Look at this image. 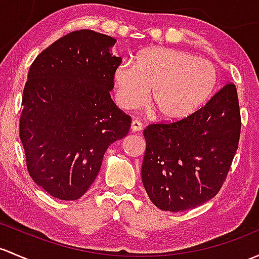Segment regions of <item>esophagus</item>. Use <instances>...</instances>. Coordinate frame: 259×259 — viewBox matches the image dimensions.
<instances>
[{
  "instance_id": "1",
  "label": "esophagus",
  "mask_w": 259,
  "mask_h": 259,
  "mask_svg": "<svg viewBox=\"0 0 259 259\" xmlns=\"http://www.w3.org/2000/svg\"><path fill=\"white\" fill-rule=\"evenodd\" d=\"M143 129V124H141L140 121L139 120H133L132 121V130L134 133H138V132H140V130Z\"/></svg>"
}]
</instances>
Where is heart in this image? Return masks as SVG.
Listing matches in <instances>:
<instances>
[{
  "instance_id": "heart-1",
  "label": "heart",
  "mask_w": 259,
  "mask_h": 259,
  "mask_svg": "<svg viewBox=\"0 0 259 259\" xmlns=\"http://www.w3.org/2000/svg\"><path fill=\"white\" fill-rule=\"evenodd\" d=\"M217 73L211 62L172 48H149L134 65L122 63L114 72L119 105L132 109L149 100L161 119L181 120L194 114L213 91Z\"/></svg>"
}]
</instances>
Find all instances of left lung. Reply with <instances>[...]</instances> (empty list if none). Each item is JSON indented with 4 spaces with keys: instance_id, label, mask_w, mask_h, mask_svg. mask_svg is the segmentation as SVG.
Wrapping results in <instances>:
<instances>
[{
    "instance_id": "left-lung-1",
    "label": "left lung",
    "mask_w": 259,
    "mask_h": 259,
    "mask_svg": "<svg viewBox=\"0 0 259 259\" xmlns=\"http://www.w3.org/2000/svg\"><path fill=\"white\" fill-rule=\"evenodd\" d=\"M241 113L237 89L227 83L187 118L151 124L141 180L162 211H186L207 202L221 189L238 148Z\"/></svg>"
}]
</instances>
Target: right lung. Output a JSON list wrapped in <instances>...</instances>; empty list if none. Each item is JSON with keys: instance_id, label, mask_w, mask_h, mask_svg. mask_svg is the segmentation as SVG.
Segmentation results:
<instances>
[{"instance_id": "obj_1", "label": "right lung", "mask_w": 259, "mask_h": 259, "mask_svg": "<svg viewBox=\"0 0 259 259\" xmlns=\"http://www.w3.org/2000/svg\"><path fill=\"white\" fill-rule=\"evenodd\" d=\"M115 38L70 32L37 56L22 97L20 139L32 180L59 200H78L93 184L110 144L132 118L110 92L121 63Z\"/></svg>"}]
</instances>
